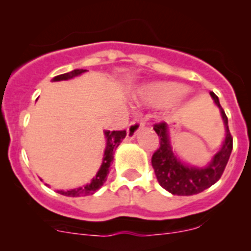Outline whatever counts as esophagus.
<instances>
[{
    "label": "esophagus",
    "mask_w": 251,
    "mask_h": 251,
    "mask_svg": "<svg viewBox=\"0 0 251 251\" xmlns=\"http://www.w3.org/2000/svg\"><path fill=\"white\" fill-rule=\"evenodd\" d=\"M144 125H146V121H144V119L142 118H137L131 120L127 127V137L128 138L135 137L136 133H137L138 131H140V128L143 127Z\"/></svg>",
    "instance_id": "esophagus-1"
}]
</instances>
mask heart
<instances>
[{
	"label": "heart",
	"instance_id": "1",
	"mask_svg": "<svg viewBox=\"0 0 251 251\" xmlns=\"http://www.w3.org/2000/svg\"><path fill=\"white\" fill-rule=\"evenodd\" d=\"M184 95V88L176 83H160L148 88L144 93V97L149 103L154 105L171 104Z\"/></svg>",
	"mask_w": 251,
	"mask_h": 251
}]
</instances>
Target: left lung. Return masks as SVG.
<instances>
[{
	"instance_id": "8db88e82",
	"label": "left lung",
	"mask_w": 251,
	"mask_h": 251,
	"mask_svg": "<svg viewBox=\"0 0 251 251\" xmlns=\"http://www.w3.org/2000/svg\"><path fill=\"white\" fill-rule=\"evenodd\" d=\"M210 95L221 110L222 119L226 126V138L221 151L214 156L207 168L197 169L183 165L171 149L168 136V125L165 123L154 125V131L158 133L160 146L151 156V166L159 184L175 196H193L205 191L221 178L228 163L233 148V137L229 132L228 119L220 104L219 97L214 92H210Z\"/></svg>"
}]
</instances>
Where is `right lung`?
Wrapping results in <instances>:
<instances>
[{
    "label": "right lung",
    "mask_w": 251,
    "mask_h": 251,
    "mask_svg": "<svg viewBox=\"0 0 251 251\" xmlns=\"http://www.w3.org/2000/svg\"><path fill=\"white\" fill-rule=\"evenodd\" d=\"M86 70L83 69H76L73 70L70 73H65V74L58 75L53 80L54 81H60V80H68V78H72L77 75L82 74ZM126 136V130L121 131H105V137H107V147H105L104 156H103V163L100 166V171L96 175L95 178L91 181L90 184H86L85 187H81V188H75L70 189V191H60L59 193L63 196L67 197H81V196H88V194H93L97 189H100L103 186V183L107 179V175L109 174V168L110 164L113 161L114 158V151L118 148L119 144L123 142L124 138Z\"/></svg>",
    "instance_id": "add662e5"
}]
</instances>
